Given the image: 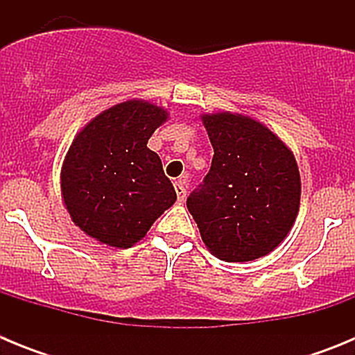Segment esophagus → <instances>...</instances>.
Segmentation results:
<instances>
[{"label":"esophagus","instance_id":"34e87169","mask_svg":"<svg viewBox=\"0 0 355 355\" xmlns=\"http://www.w3.org/2000/svg\"><path fill=\"white\" fill-rule=\"evenodd\" d=\"M174 188H175V193H178V199L183 202L184 199H187V180H178L174 183Z\"/></svg>","mask_w":355,"mask_h":355}]
</instances>
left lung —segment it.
<instances>
[{"label":"left lung","instance_id":"8db88e82","mask_svg":"<svg viewBox=\"0 0 355 355\" xmlns=\"http://www.w3.org/2000/svg\"><path fill=\"white\" fill-rule=\"evenodd\" d=\"M213 146L205 183L188 197L206 249L222 261H252L288 236L300 208V172L290 147L249 115H200Z\"/></svg>","mask_w":355,"mask_h":355}]
</instances>
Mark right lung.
I'll use <instances>...</instances> for the list:
<instances>
[{
    "instance_id": "obj_1",
    "label": "right lung",
    "mask_w": 355,
    "mask_h": 355,
    "mask_svg": "<svg viewBox=\"0 0 355 355\" xmlns=\"http://www.w3.org/2000/svg\"><path fill=\"white\" fill-rule=\"evenodd\" d=\"M168 112L144 99L114 105L74 137L60 172L62 199L87 236L114 249L142 240L178 196L147 147Z\"/></svg>"
}]
</instances>
